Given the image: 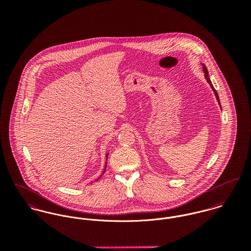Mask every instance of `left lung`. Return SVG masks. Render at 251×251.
I'll return each mask as SVG.
<instances>
[{"label":"left lung","instance_id":"obj_1","mask_svg":"<svg viewBox=\"0 0 251 251\" xmlns=\"http://www.w3.org/2000/svg\"><path fill=\"white\" fill-rule=\"evenodd\" d=\"M202 66H203V71H204V72H205V77H206V80L208 81V83L210 84L211 88L213 89V91H214V93H215V98H216V100H217V101H218V104H220V101H219V98H218V95H217V93H216V91H215V88H214V86H213V84H212L211 80H210V77H209V72H208V70H207V68H206V66H205L204 64H202ZM220 107H221V105H220Z\"/></svg>","mask_w":251,"mask_h":251}]
</instances>
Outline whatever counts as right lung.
I'll list each match as a JSON object with an SVG mask.
<instances>
[{
	"label": "right lung",
	"mask_w": 251,
	"mask_h": 251,
	"mask_svg": "<svg viewBox=\"0 0 251 251\" xmlns=\"http://www.w3.org/2000/svg\"><path fill=\"white\" fill-rule=\"evenodd\" d=\"M107 159H108V153H107V154H106V161H107ZM106 166H107V162H105V166H104V170H103V172H102V174H101V175H100V177H101V176H102V175H103V174H104V172H105V170H106ZM100 178H99V179H100ZM98 180H99V179H98Z\"/></svg>",
	"instance_id": "right-lung-1"
}]
</instances>
